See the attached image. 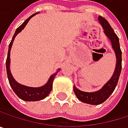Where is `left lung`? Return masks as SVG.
I'll list each match as a JSON object with an SVG mask.
<instances>
[{"label":"left lung","instance_id":"8db88e82","mask_svg":"<svg viewBox=\"0 0 128 128\" xmlns=\"http://www.w3.org/2000/svg\"><path fill=\"white\" fill-rule=\"evenodd\" d=\"M98 21L101 24L104 32L106 37L110 40L111 42L112 48L116 54V68L112 76L108 80V82L104 84V86L98 91L94 92H86L78 89L76 86H74V91L76 98L83 103L91 104V105H98L104 103L114 92L122 71V51L120 48L119 39L118 36L115 34L113 29L108 23V22L102 16L98 17Z\"/></svg>","mask_w":128,"mask_h":128}]
</instances>
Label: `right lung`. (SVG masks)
<instances>
[{"mask_svg":"<svg viewBox=\"0 0 128 128\" xmlns=\"http://www.w3.org/2000/svg\"><path fill=\"white\" fill-rule=\"evenodd\" d=\"M36 13L33 14L32 16H30L28 18H27L16 30L12 39L9 45V49H8V54H7V58H6V74H7V77L9 80V82L10 85L12 88V89L13 90V92L16 93V94L22 100H25V101H38L40 100L44 99L45 98H46L52 89V83L54 81V79L55 77V76L57 75V74L59 72V70L60 69H58L57 72L54 73V74H52L48 80L47 81V82L40 87H29V86H26L24 85H22L20 83H18L12 76V73L10 71V50L13 43V41L15 40V37L17 36L18 34H19L26 26V24L28 23L29 20L34 16L35 15H36Z\"/></svg>","mask_w":128,"mask_h":128,"instance_id":"add662e5","label":"right lung"}]
</instances>
